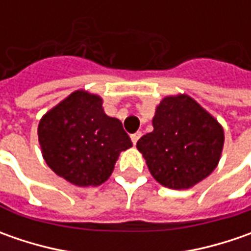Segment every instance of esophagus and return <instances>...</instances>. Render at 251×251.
<instances>
[{
  "mask_svg": "<svg viewBox=\"0 0 251 251\" xmlns=\"http://www.w3.org/2000/svg\"><path fill=\"white\" fill-rule=\"evenodd\" d=\"M141 135H142L141 132H135V134H132V135H131V141H132V144H134V145H137V142H138V140L141 138Z\"/></svg>",
  "mask_w": 251,
  "mask_h": 251,
  "instance_id": "1",
  "label": "esophagus"
}]
</instances>
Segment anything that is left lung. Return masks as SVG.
Returning <instances> with one entry per match:
<instances>
[{
  "label": "left lung",
  "instance_id": "left-lung-1",
  "mask_svg": "<svg viewBox=\"0 0 251 251\" xmlns=\"http://www.w3.org/2000/svg\"><path fill=\"white\" fill-rule=\"evenodd\" d=\"M153 131L137 148L153 178L183 190L196 186L217 168L224 148V128L187 95L166 96L156 107Z\"/></svg>",
  "mask_w": 251,
  "mask_h": 251
}]
</instances>
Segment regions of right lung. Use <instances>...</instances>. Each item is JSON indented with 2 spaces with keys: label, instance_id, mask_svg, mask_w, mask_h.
Here are the masks:
<instances>
[{
  "label": "right lung",
  "instance_id": "add662e5",
  "mask_svg": "<svg viewBox=\"0 0 251 251\" xmlns=\"http://www.w3.org/2000/svg\"><path fill=\"white\" fill-rule=\"evenodd\" d=\"M101 98L73 92L39 123V142L55 175L79 187L100 186L110 177L121 151L132 147L120 120L109 117Z\"/></svg>",
  "mask_w": 251,
  "mask_h": 251
}]
</instances>
